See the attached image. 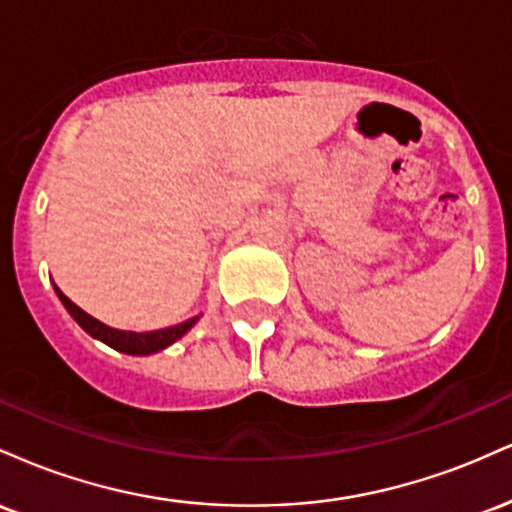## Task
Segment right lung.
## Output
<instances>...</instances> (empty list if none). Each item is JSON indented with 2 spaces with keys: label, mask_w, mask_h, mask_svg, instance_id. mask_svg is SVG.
I'll return each instance as SVG.
<instances>
[{
  "label": "right lung",
  "mask_w": 512,
  "mask_h": 512,
  "mask_svg": "<svg viewBox=\"0 0 512 512\" xmlns=\"http://www.w3.org/2000/svg\"><path fill=\"white\" fill-rule=\"evenodd\" d=\"M52 286H55V284H52ZM55 293L60 296L62 305L67 308V313L74 317L76 325H79L81 330L91 334V337L98 339V342L108 344L110 349L122 351V354H129V356H149V354H156V351H163L166 346L178 342L180 337H185V334L190 332L199 320V315H197V317H190V320L180 322V325L166 327V330H154V332L115 330V327L103 325L101 320H96V317L84 313V310H81L76 303L69 301V298L64 296V293L57 289V286H55Z\"/></svg>",
  "instance_id": "1"
}]
</instances>
